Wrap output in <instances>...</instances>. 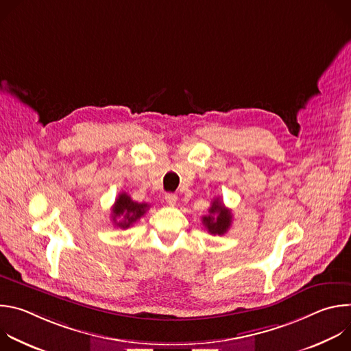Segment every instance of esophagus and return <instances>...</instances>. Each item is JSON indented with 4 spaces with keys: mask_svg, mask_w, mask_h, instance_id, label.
Here are the masks:
<instances>
[{
    "mask_svg": "<svg viewBox=\"0 0 351 351\" xmlns=\"http://www.w3.org/2000/svg\"><path fill=\"white\" fill-rule=\"evenodd\" d=\"M165 199H167V203L169 206H175L176 202H178V195L172 194V193H168V194H165Z\"/></svg>",
    "mask_w": 351,
    "mask_h": 351,
    "instance_id": "obj_1",
    "label": "esophagus"
}]
</instances>
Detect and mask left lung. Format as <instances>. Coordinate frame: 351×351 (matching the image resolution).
<instances>
[{
	"instance_id": "8db88e82",
	"label": "left lung",
	"mask_w": 351,
	"mask_h": 351,
	"mask_svg": "<svg viewBox=\"0 0 351 351\" xmlns=\"http://www.w3.org/2000/svg\"><path fill=\"white\" fill-rule=\"evenodd\" d=\"M203 223L211 234H225L232 225V213L221 204L219 198H217L211 203L208 215L203 217Z\"/></svg>"
}]
</instances>
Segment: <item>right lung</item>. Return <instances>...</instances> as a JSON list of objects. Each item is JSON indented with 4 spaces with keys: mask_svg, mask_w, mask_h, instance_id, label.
I'll return each mask as SVG.
<instances>
[{
    "mask_svg": "<svg viewBox=\"0 0 351 351\" xmlns=\"http://www.w3.org/2000/svg\"><path fill=\"white\" fill-rule=\"evenodd\" d=\"M147 210L148 204L133 202L130 195H128L126 193H121L112 207V221L115 226L128 229L134 222H137Z\"/></svg>",
    "mask_w": 351,
    "mask_h": 351,
    "instance_id": "right-lung-1",
    "label": "right lung"
}]
</instances>
